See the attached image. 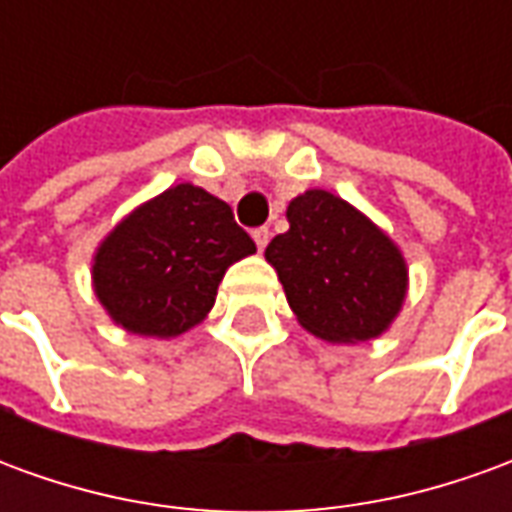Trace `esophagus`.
<instances>
[{
  "label": "esophagus",
  "instance_id": "1",
  "mask_svg": "<svg viewBox=\"0 0 512 512\" xmlns=\"http://www.w3.org/2000/svg\"><path fill=\"white\" fill-rule=\"evenodd\" d=\"M252 238H255L257 249L263 252V249H266V244H268V238H271V233H268V227H257L255 233H252Z\"/></svg>",
  "mask_w": 512,
  "mask_h": 512
}]
</instances>
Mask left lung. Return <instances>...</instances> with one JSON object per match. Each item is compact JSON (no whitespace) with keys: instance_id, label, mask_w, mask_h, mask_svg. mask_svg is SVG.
Masks as SVG:
<instances>
[{"instance_id":"obj_1","label":"left lung","mask_w":512,"mask_h":512,"mask_svg":"<svg viewBox=\"0 0 512 512\" xmlns=\"http://www.w3.org/2000/svg\"><path fill=\"white\" fill-rule=\"evenodd\" d=\"M288 233L266 246L296 321L326 343L376 340L408 293L400 246L332 191L307 189L288 205Z\"/></svg>"}]
</instances>
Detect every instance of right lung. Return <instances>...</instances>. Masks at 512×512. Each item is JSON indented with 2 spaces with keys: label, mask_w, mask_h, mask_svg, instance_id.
<instances>
[{
  "label": "right lung",
  "mask_w": 512,
  "mask_h": 512,
  "mask_svg": "<svg viewBox=\"0 0 512 512\" xmlns=\"http://www.w3.org/2000/svg\"><path fill=\"white\" fill-rule=\"evenodd\" d=\"M230 205L178 183L123 216L93 255V290L131 334L169 340L205 321L224 271L255 255Z\"/></svg>",
  "instance_id": "add662e5"
}]
</instances>
